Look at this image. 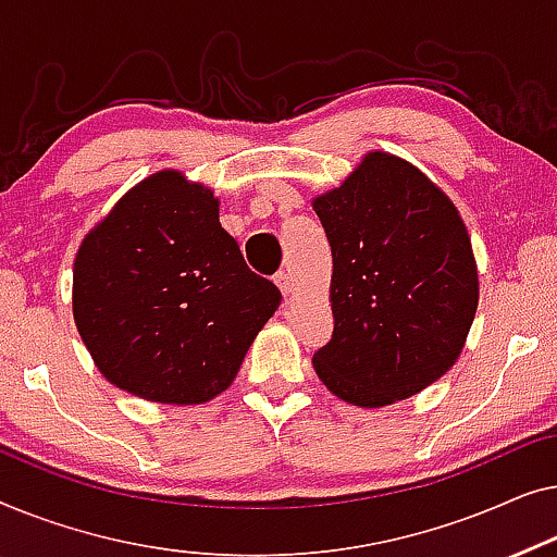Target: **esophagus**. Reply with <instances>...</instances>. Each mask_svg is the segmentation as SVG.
<instances>
[{
  "label": "esophagus",
  "instance_id": "1",
  "mask_svg": "<svg viewBox=\"0 0 557 557\" xmlns=\"http://www.w3.org/2000/svg\"><path fill=\"white\" fill-rule=\"evenodd\" d=\"M275 282H277V287L282 289V295H285V297H287L289 293H293V280H289L287 272H277Z\"/></svg>",
  "mask_w": 557,
  "mask_h": 557
}]
</instances>
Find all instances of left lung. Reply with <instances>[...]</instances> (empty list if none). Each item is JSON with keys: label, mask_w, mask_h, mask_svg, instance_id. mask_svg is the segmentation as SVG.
<instances>
[{"label": "left lung", "mask_w": 557, "mask_h": 557, "mask_svg": "<svg viewBox=\"0 0 557 557\" xmlns=\"http://www.w3.org/2000/svg\"><path fill=\"white\" fill-rule=\"evenodd\" d=\"M312 209L331 242L333 338L312 356L333 396L381 409L457 363L480 305L472 239L424 171L368 151Z\"/></svg>", "instance_id": "obj_1"}]
</instances>
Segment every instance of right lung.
<instances>
[{"mask_svg":"<svg viewBox=\"0 0 557 557\" xmlns=\"http://www.w3.org/2000/svg\"><path fill=\"white\" fill-rule=\"evenodd\" d=\"M247 268L209 186L176 169L146 176L85 234L73 318L98 371L153 404H207L280 308Z\"/></svg>","mask_w":557,"mask_h":557,"instance_id":"1","label":"right lung"}]
</instances>
